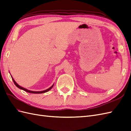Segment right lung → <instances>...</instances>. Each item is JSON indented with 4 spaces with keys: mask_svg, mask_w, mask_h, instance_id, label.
Here are the masks:
<instances>
[{
    "mask_svg": "<svg viewBox=\"0 0 131 131\" xmlns=\"http://www.w3.org/2000/svg\"><path fill=\"white\" fill-rule=\"evenodd\" d=\"M11 77H12V80H13V82H14V84L15 85V86H16V87H17V88H18L19 89H21V90H24V91H26V92H29V93H45V92H46L49 91V90H51V89L52 88V87L53 86V85H52L51 87H50V88H49V89H46V90H43V91H30V90H29L26 89H25V88H23V87H21V86L19 85L18 84V83L15 82V81L14 80V79L13 78V77L12 76V75H11Z\"/></svg>",
    "mask_w": 131,
    "mask_h": 131,
    "instance_id": "add662e5",
    "label": "right lung"
}]
</instances>
